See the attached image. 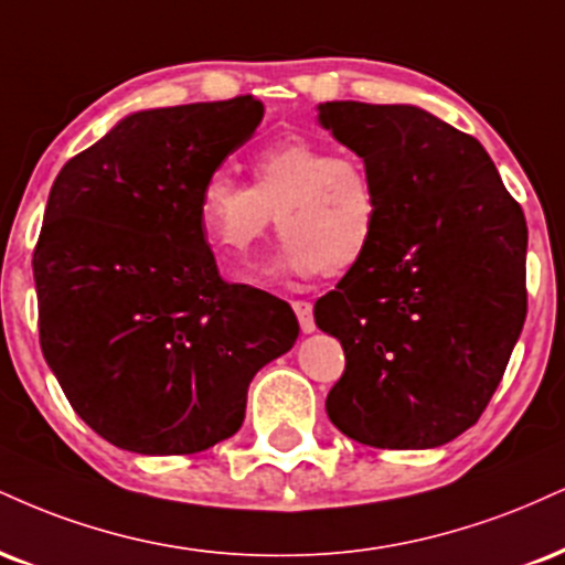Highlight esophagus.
<instances>
[{
	"label": "esophagus",
	"instance_id": "1",
	"mask_svg": "<svg viewBox=\"0 0 565 565\" xmlns=\"http://www.w3.org/2000/svg\"><path fill=\"white\" fill-rule=\"evenodd\" d=\"M291 308L297 312V321H300L302 334H312L316 331V318H312V305L308 300L291 302Z\"/></svg>",
	"mask_w": 565,
	"mask_h": 565
}]
</instances>
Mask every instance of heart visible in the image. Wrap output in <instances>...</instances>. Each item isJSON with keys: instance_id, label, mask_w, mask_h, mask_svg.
<instances>
[{"instance_id": "obj_1", "label": "heart", "mask_w": 565, "mask_h": 565, "mask_svg": "<svg viewBox=\"0 0 565 565\" xmlns=\"http://www.w3.org/2000/svg\"><path fill=\"white\" fill-rule=\"evenodd\" d=\"M249 173L253 186L210 173L196 196L202 236L228 268L249 263L274 215L284 242L265 276H342L371 255L382 194L363 160L291 134L257 149Z\"/></svg>"}]
</instances>
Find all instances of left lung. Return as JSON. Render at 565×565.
I'll return each mask as SVG.
<instances>
[{
	"label": "left lung",
	"mask_w": 565,
	"mask_h": 565,
	"mask_svg": "<svg viewBox=\"0 0 565 565\" xmlns=\"http://www.w3.org/2000/svg\"><path fill=\"white\" fill-rule=\"evenodd\" d=\"M318 124L382 194L371 255L316 302L344 348L339 431L429 450L477 424L526 318V221L473 136L413 105L326 102Z\"/></svg>",
	"instance_id": "obj_1"
}]
</instances>
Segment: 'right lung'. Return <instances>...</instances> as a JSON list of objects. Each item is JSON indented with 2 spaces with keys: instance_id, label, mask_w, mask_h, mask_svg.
Masks as SVG:
<instances>
[{
  "instance_id": "add662e5",
  "label": "right lung",
  "mask_w": 565,
  "mask_h": 565,
  "mask_svg": "<svg viewBox=\"0 0 565 565\" xmlns=\"http://www.w3.org/2000/svg\"><path fill=\"white\" fill-rule=\"evenodd\" d=\"M263 102L128 115L52 183L33 249L39 339L73 411L120 450L192 455L239 431L249 382L300 334L287 302L217 274L196 223Z\"/></svg>"
}]
</instances>
